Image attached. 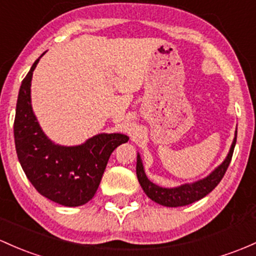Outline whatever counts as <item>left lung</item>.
Instances as JSON below:
<instances>
[{
	"mask_svg": "<svg viewBox=\"0 0 256 256\" xmlns=\"http://www.w3.org/2000/svg\"><path fill=\"white\" fill-rule=\"evenodd\" d=\"M236 141H237V134H236L234 140L230 150L228 156L224 159V162L218 169H215L210 174L208 178L200 181L194 182L190 184H182V186L176 188H162L154 184L146 176L144 170H143V165L140 156H137V164H136V174L137 178H138L140 184L147 194L153 202L160 204L164 206H184L188 204H192L199 199L204 198L206 194H209L214 188L220 184L222 180L224 175L226 174V170L228 169V165L231 162L233 150H234Z\"/></svg>",
	"mask_w": 256,
	"mask_h": 256,
	"instance_id": "obj_1",
	"label": "left lung"
}]
</instances>
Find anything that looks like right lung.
Instances as JSON below:
<instances>
[{
    "label": "right lung",
    "instance_id": "obj_1",
    "mask_svg": "<svg viewBox=\"0 0 256 256\" xmlns=\"http://www.w3.org/2000/svg\"><path fill=\"white\" fill-rule=\"evenodd\" d=\"M22 81L14 119V142L25 175L40 194L64 206H80L94 198L113 150L128 137L100 134L75 147L56 146L42 132L30 100L32 72Z\"/></svg>",
    "mask_w": 256,
    "mask_h": 256
}]
</instances>
